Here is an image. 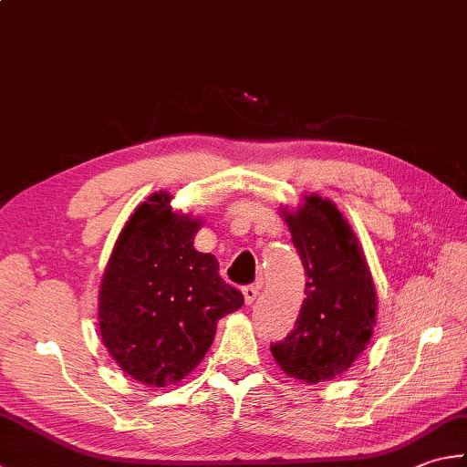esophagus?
I'll use <instances>...</instances> for the list:
<instances>
[{
	"label": "esophagus",
	"mask_w": 467,
	"mask_h": 467,
	"mask_svg": "<svg viewBox=\"0 0 467 467\" xmlns=\"http://www.w3.org/2000/svg\"><path fill=\"white\" fill-rule=\"evenodd\" d=\"M242 293H244L245 305H252L254 301H256V296L260 295V286L258 285H248V286L242 288Z\"/></svg>",
	"instance_id": "obj_1"
}]
</instances>
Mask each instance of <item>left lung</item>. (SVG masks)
I'll use <instances>...</instances> for the list:
<instances>
[{
    "instance_id": "1",
    "label": "left lung",
    "mask_w": 467,
    "mask_h": 467,
    "mask_svg": "<svg viewBox=\"0 0 467 467\" xmlns=\"http://www.w3.org/2000/svg\"><path fill=\"white\" fill-rule=\"evenodd\" d=\"M305 268V301L295 329L272 343L283 370L306 384L343 374L362 354L376 325V288L349 223L329 199L305 197L285 211Z\"/></svg>"
}]
</instances>
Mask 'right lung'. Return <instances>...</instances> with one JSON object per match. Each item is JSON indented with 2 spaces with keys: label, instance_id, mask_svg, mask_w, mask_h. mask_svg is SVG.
<instances>
[{
  "label": "right lung",
  "instance_id": "obj_1",
  "mask_svg": "<svg viewBox=\"0 0 467 467\" xmlns=\"http://www.w3.org/2000/svg\"><path fill=\"white\" fill-rule=\"evenodd\" d=\"M201 222L174 213L171 195L138 205L121 230L99 290V333L116 364L150 389L195 370L217 321L244 305L213 254L192 248Z\"/></svg>",
  "mask_w": 467,
  "mask_h": 467
}]
</instances>
